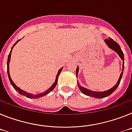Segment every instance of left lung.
Masks as SVG:
<instances>
[{
    "mask_svg": "<svg viewBox=\"0 0 132 132\" xmlns=\"http://www.w3.org/2000/svg\"><path fill=\"white\" fill-rule=\"evenodd\" d=\"M105 42H106V43L107 44V45L110 48H112V50H114V51H115V52L119 55V56L121 58V59L122 60H123V59H124L123 53V52H122V50H121V48H120V45H119L116 42H115L114 40H112L111 38H109L106 39V40H105ZM123 65H124V62H123V66H122V67H123L122 68V72H121V73L120 74V78H119L118 79V82L116 83V84L114 87H112L111 89H110V90L105 92H94V91H91V90H88V89H86V88H83V87H82L81 86L79 85V88H80V91L82 92L83 94H84L87 95V96L94 97V98H103L110 96V95L112 94L116 90V88L118 87L119 84H120L121 77H122V75H123ZM78 70H79V68L77 67V68H76V76H78Z\"/></svg>",
    "mask_w": 132,
    "mask_h": 132,
    "instance_id": "8db88e82",
    "label": "left lung"
}]
</instances>
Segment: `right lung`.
Returning a JSON list of instances; mask_svg holds the SVG:
<instances>
[{
	"label": "right lung",
	"instance_id": "obj_1",
	"mask_svg": "<svg viewBox=\"0 0 132 132\" xmlns=\"http://www.w3.org/2000/svg\"><path fill=\"white\" fill-rule=\"evenodd\" d=\"M20 40H17L16 42H15V44H14L13 46H12V49H11V52H10V54H9V57H8V61H7V72H8V76H9V80H10V82H11V84H12V86H13V88L15 89L16 90L17 92H18V93L20 94L21 95H23V96H25L26 97H27V98H40V97H42V96H44L45 95L48 94V93H50V92L52 91V90L54 89V88L56 87V86L57 84V82H58V76H59V74H60V72H61L62 71V68H60V69L59 70V71H58V74H57V76H56V81L54 82V83L52 84V86L51 87H50V88H48V90H46V91L44 92H42V93H40V94H36V95H33L32 94H30V93H28V92H26L24 91V90H21L19 87L17 86L14 83L13 81H12V80L11 79V76H10V73H9V62H10V60H11V52H12V48H13V47L14 46L16 45V44H17V42H18V41Z\"/></svg>",
	"mask_w": 132,
	"mask_h": 132
}]
</instances>
